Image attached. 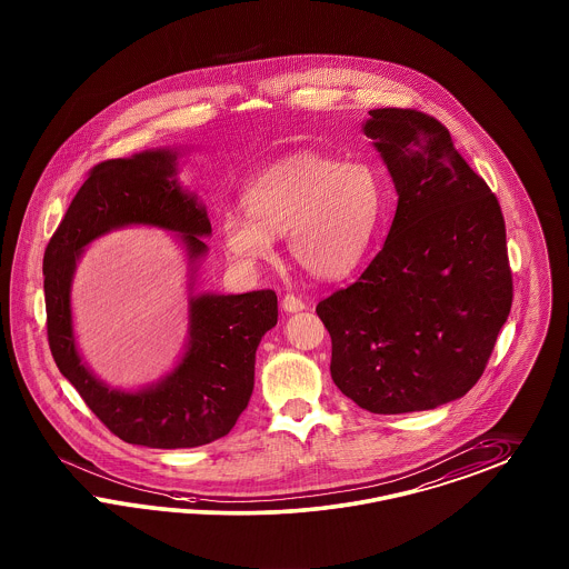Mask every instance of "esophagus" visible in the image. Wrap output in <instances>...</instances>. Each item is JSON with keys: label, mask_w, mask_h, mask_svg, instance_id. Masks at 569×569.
Here are the masks:
<instances>
[{"label": "esophagus", "mask_w": 569, "mask_h": 569, "mask_svg": "<svg viewBox=\"0 0 569 569\" xmlns=\"http://www.w3.org/2000/svg\"><path fill=\"white\" fill-rule=\"evenodd\" d=\"M305 302H302V298H298L295 295L283 296V300H281V309L283 311H288V313H298V311H305Z\"/></svg>", "instance_id": "1"}]
</instances>
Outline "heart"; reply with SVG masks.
<instances>
[{
    "label": "heart",
    "instance_id": "obj_1",
    "mask_svg": "<svg viewBox=\"0 0 569 569\" xmlns=\"http://www.w3.org/2000/svg\"><path fill=\"white\" fill-rule=\"evenodd\" d=\"M248 214L224 212L218 233L243 273L277 252L274 236L307 273L332 281L353 273L385 214V182L372 166L319 153L281 157L243 187Z\"/></svg>",
    "mask_w": 569,
    "mask_h": 569
}]
</instances>
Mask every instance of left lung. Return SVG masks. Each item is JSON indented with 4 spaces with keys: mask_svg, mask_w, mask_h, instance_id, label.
I'll list each match as a JSON object with an SVG mask.
<instances>
[{
    "mask_svg": "<svg viewBox=\"0 0 569 569\" xmlns=\"http://www.w3.org/2000/svg\"><path fill=\"white\" fill-rule=\"evenodd\" d=\"M361 128L397 212L370 267L315 311L332 338L333 385L359 408L432 410L475 387L509 319L505 218L437 119L373 109Z\"/></svg>",
    "mask_w": 569,
    "mask_h": 569,
    "instance_id": "obj_1",
    "label": "left lung"
}]
</instances>
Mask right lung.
<instances>
[{
	"instance_id": "add662e5",
	"label": "right lung",
	"mask_w": 569,
	"mask_h": 569,
	"mask_svg": "<svg viewBox=\"0 0 569 569\" xmlns=\"http://www.w3.org/2000/svg\"><path fill=\"white\" fill-rule=\"evenodd\" d=\"M177 149H149L94 166L43 254L48 342L60 373L100 422L132 446L157 450L212 443L236 427L254 391L256 349L277 323V295H196L201 237L212 236L206 206L178 180ZM123 226L178 233L190 269V336L181 361L138 392L109 388L80 359L70 286L78 258L94 238Z\"/></svg>"
}]
</instances>
